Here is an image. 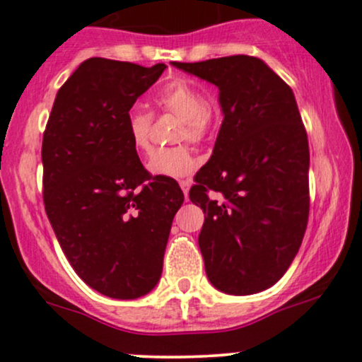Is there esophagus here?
Here are the masks:
<instances>
[{"label":"esophagus","mask_w":362,"mask_h":362,"mask_svg":"<svg viewBox=\"0 0 362 362\" xmlns=\"http://www.w3.org/2000/svg\"><path fill=\"white\" fill-rule=\"evenodd\" d=\"M180 186H181L182 193H185V198H186V200H188V195H189V186H192V181H189V180L181 181V182H180Z\"/></svg>","instance_id":"34e87169"}]
</instances>
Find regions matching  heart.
<instances>
[{
    "instance_id": "1",
    "label": "heart",
    "mask_w": 362,
    "mask_h": 362,
    "mask_svg": "<svg viewBox=\"0 0 362 362\" xmlns=\"http://www.w3.org/2000/svg\"><path fill=\"white\" fill-rule=\"evenodd\" d=\"M158 107L173 112L185 124L180 139L200 141L207 136L211 129V110L207 108L205 93L195 84L188 81H176L158 93ZM151 124V115L145 108L134 107L127 112L126 126L129 141L138 153H146L150 148L148 131ZM197 158L186 146H174V148L157 150L150 157L146 169L151 176L170 177L181 180L189 176L195 170Z\"/></svg>"
}]
</instances>
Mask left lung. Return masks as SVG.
I'll list each match as a JSON object with an SVG mask.
<instances>
[{
  "label": "left lung",
  "instance_id": "8db88e82",
  "mask_svg": "<svg viewBox=\"0 0 362 362\" xmlns=\"http://www.w3.org/2000/svg\"><path fill=\"white\" fill-rule=\"evenodd\" d=\"M173 65L219 89L224 115L189 189L205 214V273L224 293H259L286 273L309 217V145L295 95L255 57Z\"/></svg>",
  "mask_w": 362,
  "mask_h": 362
}]
</instances>
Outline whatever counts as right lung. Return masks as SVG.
Returning <instances> with one entry per match:
<instances>
[{"label": "right lung", "mask_w": 362, "mask_h": 362, "mask_svg": "<svg viewBox=\"0 0 362 362\" xmlns=\"http://www.w3.org/2000/svg\"><path fill=\"white\" fill-rule=\"evenodd\" d=\"M165 69L88 58L58 89L42 136V195L58 243L77 276L110 298L155 288L185 200L176 181L146 173L126 126Z\"/></svg>", "instance_id": "1"}]
</instances>
